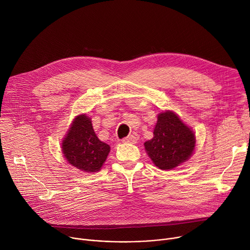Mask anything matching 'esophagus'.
I'll return each instance as SVG.
<instances>
[{"mask_svg":"<svg viewBox=\"0 0 250 250\" xmlns=\"http://www.w3.org/2000/svg\"><path fill=\"white\" fill-rule=\"evenodd\" d=\"M136 137L134 135H129V136H126L123 139L124 142H126V144H135L136 142Z\"/></svg>","mask_w":250,"mask_h":250,"instance_id":"1","label":"esophagus"}]
</instances>
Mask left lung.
Listing matches in <instances>:
<instances>
[{
	"mask_svg": "<svg viewBox=\"0 0 250 250\" xmlns=\"http://www.w3.org/2000/svg\"><path fill=\"white\" fill-rule=\"evenodd\" d=\"M195 146L193 130L171 111L158 115L153 137L145 142L148 156L162 170H171L187 161Z\"/></svg>",
	"mask_w": 250,
	"mask_h": 250,
	"instance_id": "obj_1",
	"label": "left lung"
}]
</instances>
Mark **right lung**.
I'll list each match as a JSON object with an SVG mask.
<instances>
[{
    "label": "right lung",
    "instance_id": "1",
    "mask_svg": "<svg viewBox=\"0 0 250 250\" xmlns=\"http://www.w3.org/2000/svg\"><path fill=\"white\" fill-rule=\"evenodd\" d=\"M61 148L69 164L88 173L98 172L111 150L110 146L98 138L91 119L85 114L71 124Z\"/></svg>",
    "mask_w": 250,
    "mask_h": 250
}]
</instances>
